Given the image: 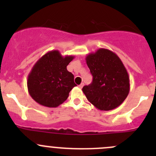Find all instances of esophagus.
Wrapping results in <instances>:
<instances>
[{
    "label": "esophagus",
    "instance_id": "esophagus-1",
    "mask_svg": "<svg viewBox=\"0 0 156 156\" xmlns=\"http://www.w3.org/2000/svg\"><path fill=\"white\" fill-rule=\"evenodd\" d=\"M83 86H84V83H81V84H80V85L78 86V87H79L80 88H82V87H83Z\"/></svg>",
    "mask_w": 156,
    "mask_h": 156
}]
</instances>
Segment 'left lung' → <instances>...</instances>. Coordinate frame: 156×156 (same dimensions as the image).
Wrapping results in <instances>:
<instances>
[{"label":"left lung","instance_id":"1","mask_svg":"<svg viewBox=\"0 0 156 156\" xmlns=\"http://www.w3.org/2000/svg\"><path fill=\"white\" fill-rule=\"evenodd\" d=\"M93 81L82 91L90 103L102 111L120 106L130 91V79L126 68L117 54L100 48L86 56Z\"/></svg>","mask_w":156,"mask_h":156}]
</instances>
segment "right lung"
I'll list each match as a JSON object with an SVG mask.
<instances>
[{
    "label": "right lung",
    "instance_id": "1",
    "mask_svg": "<svg viewBox=\"0 0 156 156\" xmlns=\"http://www.w3.org/2000/svg\"><path fill=\"white\" fill-rule=\"evenodd\" d=\"M74 56H62L59 50H51L36 62L28 75L27 87L31 98L41 106L57 107L67 100L76 84L67 66Z\"/></svg>",
    "mask_w": 156,
    "mask_h": 156
}]
</instances>
